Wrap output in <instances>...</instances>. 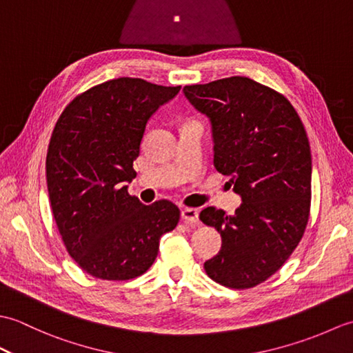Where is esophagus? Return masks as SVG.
<instances>
[{"mask_svg":"<svg viewBox=\"0 0 353 353\" xmlns=\"http://www.w3.org/2000/svg\"><path fill=\"white\" fill-rule=\"evenodd\" d=\"M182 219L186 223L197 224L199 223V209H196V208H183L182 209Z\"/></svg>","mask_w":353,"mask_h":353,"instance_id":"34e87169","label":"esophagus"}]
</instances>
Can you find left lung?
<instances>
[{
  "label": "left lung",
  "instance_id": "1",
  "mask_svg": "<svg viewBox=\"0 0 353 353\" xmlns=\"http://www.w3.org/2000/svg\"><path fill=\"white\" fill-rule=\"evenodd\" d=\"M212 124L214 165L243 203L234 215L209 206L200 220L221 235L208 276L228 288L267 281L301 243L311 208V148L292 104L249 77L183 88Z\"/></svg>",
  "mask_w": 353,
  "mask_h": 353
}]
</instances>
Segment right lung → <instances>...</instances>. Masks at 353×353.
Here are the masks:
<instances>
[{"label": "right lung", "mask_w": 353, "mask_h": 353, "mask_svg": "<svg viewBox=\"0 0 353 353\" xmlns=\"http://www.w3.org/2000/svg\"><path fill=\"white\" fill-rule=\"evenodd\" d=\"M181 86L119 77L77 95L52 130L47 185L70 256L104 281H129L152 267L159 239L181 219L170 200L142 205L125 182L137 177L145 124Z\"/></svg>", "instance_id": "right-lung-1"}]
</instances>
